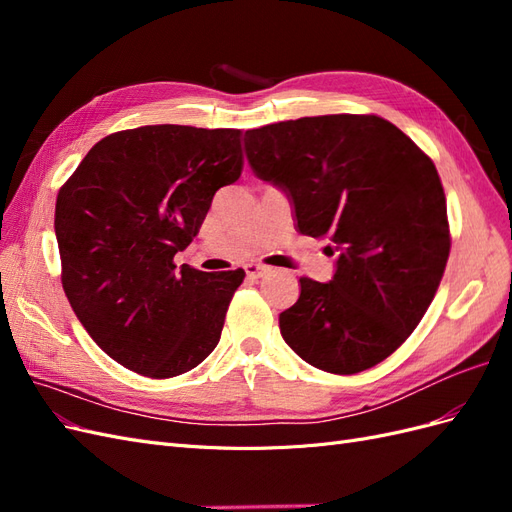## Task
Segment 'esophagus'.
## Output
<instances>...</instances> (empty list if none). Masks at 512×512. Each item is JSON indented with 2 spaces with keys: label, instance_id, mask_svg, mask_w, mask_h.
Segmentation results:
<instances>
[{
  "label": "esophagus",
  "instance_id": "esophagus-1",
  "mask_svg": "<svg viewBox=\"0 0 512 512\" xmlns=\"http://www.w3.org/2000/svg\"><path fill=\"white\" fill-rule=\"evenodd\" d=\"M243 269H245V275L250 277V280H258V277L267 275V273L271 271V267L260 265V262H247V265H245Z\"/></svg>",
  "mask_w": 512,
  "mask_h": 512
}]
</instances>
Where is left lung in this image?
<instances>
[{
    "mask_svg": "<svg viewBox=\"0 0 512 512\" xmlns=\"http://www.w3.org/2000/svg\"><path fill=\"white\" fill-rule=\"evenodd\" d=\"M245 153L288 194L301 235H329L337 252L331 282L299 280L280 314L284 342L329 374L378 365L425 316L451 252L431 158L391 121L348 113L247 130Z\"/></svg>",
    "mask_w": 512,
    "mask_h": 512,
    "instance_id": "8db88e82",
    "label": "left lung"
}]
</instances>
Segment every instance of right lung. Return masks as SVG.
Segmentation results:
<instances>
[{
    "mask_svg": "<svg viewBox=\"0 0 512 512\" xmlns=\"http://www.w3.org/2000/svg\"><path fill=\"white\" fill-rule=\"evenodd\" d=\"M241 170V130L162 123L108 134L61 185V284L85 331L119 365L173 378L218 346L245 271H177L173 258Z\"/></svg>",
    "mask_w": 512,
    "mask_h": 512,
    "instance_id": "1",
    "label": "right lung"
}]
</instances>
